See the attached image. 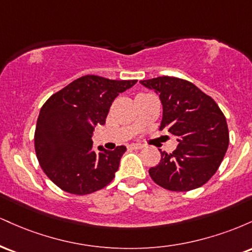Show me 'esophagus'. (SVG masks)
I'll use <instances>...</instances> for the list:
<instances>
[{
  "instance_id": "obj_1",
  "label": "esophagus",
  "mask_w": 252,
  "mask_h": 252,
  "mask_svg": "<svg viewBox=\"0 0 252 252\" xmlns=\"http://www.w3.org/2000/svg\"><path fill=\"white\" fill-rule=\"evenodd\" d=\"M143 147H144L143 144H141V143H131V144H129L128 148L129 149H142Z\"/></svg>"
}]
</instances>
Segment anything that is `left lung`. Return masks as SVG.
Segmentation results:
<instances>
[{"instance_id":"8db88e82","label":"left lung","mask_w":252,"mask_h":252,"mask_svg":"<svg viewBox=\"0 0 252 252\" xmlns=\"http://www.w3.org/2000/svg\"><path fill=\"white\" fill-rule=\"evenodd\" d=\"M140 83L158 94L163 109L160 130L168 129L179 142L172 154L160 149L161 160L149 169L150 178L175 192L201 187L219 168L227 150L224 114L212 98L187 80L158 77Z\"/></svg>"}]
</instances>
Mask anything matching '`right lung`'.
I'll return each mask as SVG.
<instances>
[{
    "mask_svg": "<svg viewBox=\"0 0 252 252\" xmlns=\"http://www.w3.org/2000/svg\"><path fill=\"white\" fill-rule=\"evenodd\" d=\"M137 80H110L84 76L48 98L37 117L35 153L45 174L71 194L102 189L115 178L126 148L94 152V126L105 124L110 106L118 94Z\"/></svg>",
    "mask_w": 252,
    "mask_h": 252,
    "instance_id": "obj_1",
    "label": "right lung"
}]
</instances>
